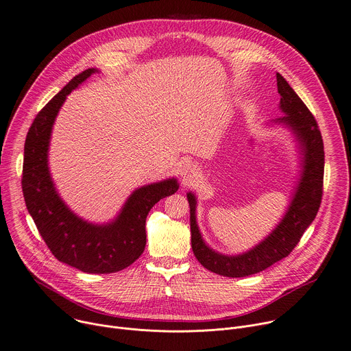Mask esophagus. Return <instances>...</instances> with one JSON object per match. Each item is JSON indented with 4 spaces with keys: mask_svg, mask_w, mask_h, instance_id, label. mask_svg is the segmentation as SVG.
I'll return each mask as SVG.
<instances>
[{
    "mask_svg": "<svg viewBox=\"0 0 351 351\" xmlns=\"http://www.w3.org/2000/svg\"><path fill=\"white\" fill-rule=\"evenodd\" d=\"M182 168H180V172H182V176H183V180L187 183V182H190L192 180L195 176H196V167L193 165V164H190V162H183L182 165H180Z\"/></svg>",
    "mask_w": 351,
    "mask_h": 351,
    "instance_id": "1",
    "label": "esophagus"
}]
</instances>
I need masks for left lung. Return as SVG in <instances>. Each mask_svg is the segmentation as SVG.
I'll list each match as a JSON object with an SVG mask.
<instances>
[{
    "label": "left lung",
    "mask_w": 351,
    "mask_h": 351,
    "mask_svg": "<svg viewBox=\"0 0 351 351\" xmlns=\"http://www.w3.org/2000/svg\"><path fill=\"white\" fill-rule=\"evenodd\" d=\"M277 89L280 93V108L287 114L278 119V121L291 127L304 152V171L295 196L277 228L262 243L243 254H219L203 242L196 224V199L192 193L187 195L195 256L207 270L221 276L246 277L256 274L289 256L321 207L325 151L319 127L306 105L280 74H277Z\"/></svg>",
    "instance_id": "8db88e82"
}]
</instances>
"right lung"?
Segmentation results:
<instances>
[{"instance_id": "obj_1", "label": "right lung", "mask_w": 351, "mask_h": 351, "mask_svg": "<svg viewBox=\"0 0 351 351\" xmlns=\"http://www.w3.org/2000/svg\"><path fill=\"white\" fill-rule=\"evenodd\" d=\"M98 70L74 77L36 114L23 149L22 192L29 214L54 258L81 271L108 274L129 267L145 247V218L161 199L173 195L175 179L137 189L120 215L108 226H93L77 217L58 197L47 168V149L54 119L67 95Z\"/></svg>"}]
</instances>
